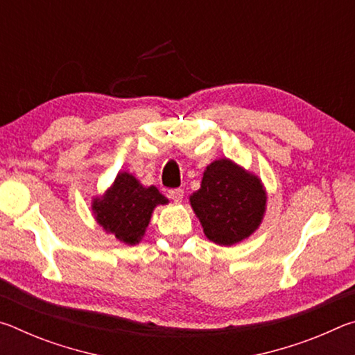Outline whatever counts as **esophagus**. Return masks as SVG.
I'll use <instances>...</instances> for the list:
<instances>
[{
	"label": "esophagus",
	"mask_w": 355,
	"mask_h": 355,
	"mask_svg": "<svg viewBox=\"0 0 355 355\" xmlns=\"http://www.w3.org/2000/svg\"><path fill=\"white\" fill-rule=\"evenodd\" d=\"M167 196H169V199H172L173 202H182L183 200V189H171L167 192Z\"/></svg>",
	"instance_id": "obj_1"
}]
</instances>
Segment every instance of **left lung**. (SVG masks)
Returning <instances> with one entry per match:
<instances>
[{
    "label": "left lung",
    "mask_w": 355,
    "mask_h": 355,
    "mask_svg": "<svg viewBox=\"0 0 355 355\" xmlns=\"http://www.w3.org/2000/svg\"><path fill=\"white\" fill-rule=\"evenodd\" d=\"M189 202L209 241L235 245L260 227L268 194L255 173L220 158L207 166L200 189L192 192Z\"/></svg>",
    "instance_id": "1"
}]
</instances>
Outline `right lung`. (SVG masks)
<instances>
[{"mask_svg": "<svg viewBox=\"0 0 355 355\" xmlns=\"http://www.w3.org/2000/svg\"><path fill=\"white\" fill-rule=\"evenodd\" d=\"M167 203L156 186H144L133 173L120 171L105 194L94 197L91 208L106 233L120 243L135 245L146 235L153 209Z\"/></svg>", "mask_w": 355, "mask_h": 355, "instance_id": "right-lung-1", "label": "right lung"}]
</instances>
